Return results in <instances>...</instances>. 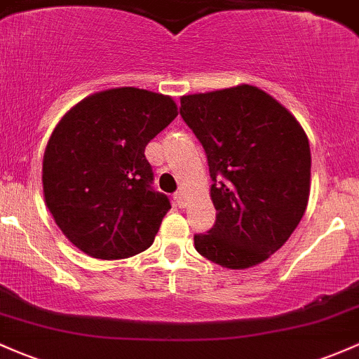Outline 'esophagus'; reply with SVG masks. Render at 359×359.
<instances>
[{"label": "esophagus", "mask_w": 359, "mask_h": 359, "mask_svg": "<svg viewBox=\"0 0 359 359\" xmlns=\"http://www.w3.org/2000/svg\"><path fill=\"white\" fill-rule=\"evenodd\" d=\"M175 200L176 205H178L180 209H184V207H187V194H184V191H178V194L175 195Z\"/></svg>", "instance_id": "1"}]
</instances>
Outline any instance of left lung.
<instances>
[{
  "label": "left lung",
  "mask_w": 359,
  "mask_h": 359,
  "mask_svg": "<svg viewBox=\"0 0 359 359\" xmlns=\"http://www.w3.org/2000/svg\"><path fill=\"white\" fill-rule=\"evenodd\" d=\"M180 114L209 161L215 224L196 252L243 271L289 240L310 196L311 154L298 119L262 88L241 86L181 97Z\"/></svg>",
  "instance_id": "8db88e82"
}]
</instances>
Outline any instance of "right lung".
Wrapping results in <instances>:
<instances>
[{
	"instance_id": "right-lung-1",
	"label": "right lung",
	"mask_w": 359,
	"mask_h": 359,
	"mask_svg": "<svg viewBox=\"0 0 359 359\" xmlns=\"http://www.w3.org/2000/svg\"><path fill=\"white\" fill-rule=\"evenodd\" d=\"M176 116L169 95L118 87L82 99L53 130L42 159L46 205L88 257L128 258L154 243L171 203L150 187L144 152Z\"/></svg>"
}]
</instances>
